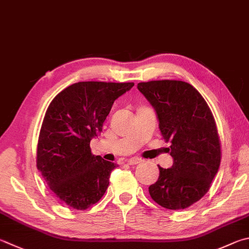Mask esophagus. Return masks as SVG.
Returning <instances> with one entry per match:
<instances>
[{"label":"esophagus","instance_id":"1","mask_svg":"<svg viewBox=\"0 0 249 249\" xmlns=\"http://www.w3.org/2000/svg\"><path fill=\"white\" fill-rule=\"evenodd\" d=\"M140 162H142V160H140L139 158H132V159L127 160V164H129V165H136V164L140 163Z\"/></svg>","mask_w":249,"mask_h":249}]
</instances>
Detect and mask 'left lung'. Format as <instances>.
Returning a JSON list of instances; mask_svg holds the SVG:
<instances>
[{
    "label": "left lung",
    "mask_w": 249,
    "mask_h": 249,
    "mask_svg": "<svg viewBox=\"0 0 249 249\" xmlns=\"http://www.w3.org/2000/svg\"><path fill=\"white\" fill-rule=\"evenodd\" d=\"M137 88L153 107L161 135L173 158L170 169L159 166V178L149 194L161 207L182 210L209 191L221 161L213 115L197 90L180 80H152Z\"/></svg>",
    "instance_id": "left-lung-1"
}]
</instances>
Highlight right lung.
<instances>
[{"mask_svg": "<svg viewBox=\"0 0 249 249\" xmlns=\"http://www.w3.org/2000/svg\"><path fill=\"white\" fill-rule=\"evenodd\" d=\"M133 86L80 81L50 103L39 135L37 168L66 206L85 210L105 195L116 164L93 156L90 142L102 132L114 101Z\"/></svg>", "mask_w": 249, "mask_h": 249, "instance_id": "right-lung-1", "label": "right lung"}]
</instances>
